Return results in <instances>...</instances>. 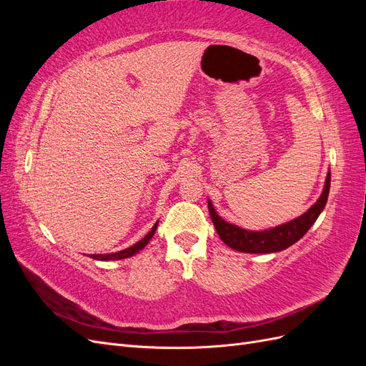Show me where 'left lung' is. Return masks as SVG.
Here are the masks:
<instances>
[{
	"label": "left lung",
	"mask_w": 366,
	"mask_h": 366,
	"mask_svg": "<svg viewBox=\"0 0 366 366\" xmlns=\"http://www.w3.org/2000/svg\"><path fill=\"white\" fill-rule=\"evenodd\" d=\"M330 182H331V174L328 172L322 195L319 197V200L310 207L304 215L290 221V223L273 227L270 230L253 232V230L237 227L234 224H229L215 212V209L210 202L207 203L209 214L214 221V226L218 232L219 238L223 239L229 247L235 249L238 252H246V253L280 252L295 244V242L301 239L307 234L308 229L315 224L319 214L322 212V209L327 204Z\"/></svg>",
	"instance_id": "obj_1"
}]
</instances>
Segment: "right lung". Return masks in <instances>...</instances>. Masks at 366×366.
<instances>
[{
	"mask_svg": "<svg viewBox=\"0 0 366 366\" xmlns=\"http://www.w3.org/2000/svg\"><path fill=\"white\" fill-rule=\"evenodd\" d=\"M157 229V223L152 226V229L148 232V235L145 238H142L139 242H136L134 246H131L125 250H120V252H116V253H107V254H92L93 259H99V261H114V259H124V258H129L132 257V254H136L139 250H142L143 247H145L149 239L152 238L154 232H156Z\"/></svg>",
	"mask_w": 366,
	"mask_h": 366,
	"instance_id": "obj_1",
	"label": "right lung"
}]
</instances>
